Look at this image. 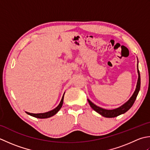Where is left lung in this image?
<instances>
[{"instance_id":"8db88e82","label":"left lung","mask_w":150,"mask_h":150,"mask_svg":"<svg viewBox=\"0 0 150 150\" xmlns=\"http://www.w3.org/2000/svg\"><path fill=\"white\" fill-rule=\"evenodd\" d=\"M137 72H138V75H139V78H138V80H137V86L135 91L134 93L133 94L132 96H131L129 100L126 102V103L121 105L119 108L115 109H111V110H108V109H103L102 108H100V107L96 105L95 104L91 102V101L88 100V102L89 103V105H91V108H93V110H94L96 112H97L98 113L100 114L102 116L104 117L107 118H114L117 117V116L120 115L122 114H124L125 112H127L128 110H129L132 105H133L134 102L137 98V96L138 95L139 92L140 91V72L139 71V67H138V63H137Z\"/></svg>"}]
</instances>
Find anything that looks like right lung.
Here are the masks:
<instances>
[{"mask_svg": "<svg viewBox=\"0 0 150 150\" xmlns=\"http://www.w3.org/2000/svg\"><path fill=\"white\" fill-rule=\"evenodd\" d=\"M65 94V93H64ZM63 98H64V94L62 98V100H61V102L59 103V104L58 105L56 108L54 109L53 110H52V111H50L48 112H43V113H30V112H26L27 114L32 116V117H35V118H50L51 117H52L54 115H56L57 112L59 111V109L62 108V107L63 105Z\"/></svg>", "mask_w": 150, "mask_h": 150, "instance_id": "obj_1", "label": "right lung"}]
</instances>
